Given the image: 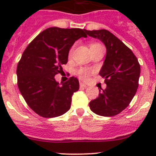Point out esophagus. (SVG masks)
I'll return each instance as SVG.
<instances>
[{
	"label": "esophagus",
	"mask_w": 156,
	"mask_h": 156,
	"mask_svg": "<svg viewBox=\"0 0 156 156\" xmlns=\"http://www.w3.org/2000/svg\"><path fill=\"white\" fill-rule=\"evenodd\" d=\"M80 87H87V85L86 84V83H83V82H80Z\"/></svg>",
	"instance_id": "esophagus-1"
}]
</instances>
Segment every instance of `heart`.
<instances>
[{
	"label": "heart",
	"mask_w": 156,
	"mask_h": 156,
	"mask_svg": "<svg viewBox=\"0 0 156 156\" xmlns=\"http://www.w3.org/2000/svg\"><path fill=\"white\" fill-rule=\"evenodd\" d=\"M93 45H98V44H92L90 46H93ZM73 48H72L71 50H70L69 55L73 53ZM90 71H89V70L87 69H79L78 71H77V74H78L79 76L80 77V78H82V79H87V78L88 77V76L90 75Z\"/></svg>",
	"instance_id": "heart-1"
}]
</instances>
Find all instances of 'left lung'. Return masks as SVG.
<instances>
[{
	"mask_svg": "<svg viewBox=\"0 0 156 156\" xmlns=\"http://www.w3.org/2000/svg\"><path fill=\"white\" fill-rule=\"evenodd\" d=\"M88 36L100 40L106 55L99 75L105 78L106 88L99 90L97 98L90 101V108L101 116H113L129 105L138 87L140 67L132 51L106 30H85Z\"/></svg>",
	"mask_w": 156,
	"mask_h": 156,
	"instance_id": "left-lung-1",
	"label": "left lung"
}]
</instances>
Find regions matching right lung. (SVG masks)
Segmentation results:
<instances>
[{"mask_svg": "<svg viewBox=\"0 0 156 156\" xmlns=\"http://www.w3.org/2000/svg\"><path fill=\"white\" fill-rule=\"evenodd\" d=\"M87 37L85 30L50 27L37 36L23 52L16 70L18 87L27 105L41 116L54 118L69 110L79 80L72 76L59 83L55 76L68 62L75 41Z\"/></svg>", "mask_w": 156, "mask_h": 156, "instance_id": "add662e5", "label": "right lung"}]
</instances>
